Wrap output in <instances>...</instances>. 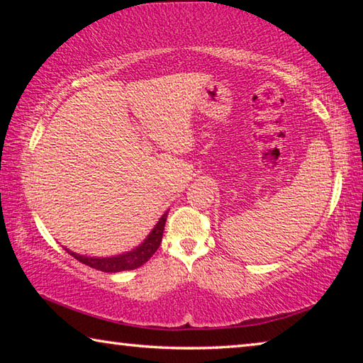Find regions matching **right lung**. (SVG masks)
Returning <instances> with one entry per match:
<instances>
[{
  "instance_id": "1",
  "label": "right lung",
  "mask_w": 363,
  "mask_h": 363,
  "mask_svg": "<svg viewBox=\"0 0 363 363\" xmlns=\"http://www.w3.org/2000/svg\"><path fill=\"white\" fill-rule=\"evenodd\" d=\"M168 211L163 214L162 218L158 219L157 225L153 227L152 232L147 235L145 240L139 245L138 248H134L128 253H123L118 256H110V257H89V256H82L78 253H73V251L67 250V253L72 255L75 259L79 262L86 264V266L102 270V272H121V270H133L138 269L145 264L153 256V253L158 250L160 243H162L163 238V230H164V223H167Z\"/></svg>"
}]
</instances>
